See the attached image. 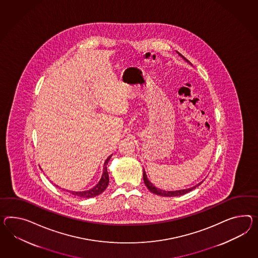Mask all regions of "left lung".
<instances>
[{"label": "left lung", "mask_w": 258, "mask_h": 258, "mask_svg": "<svg viewBox=\"0 0 258 258\" xmlns=\"http://www.w3.org/2000/svg\"><path fill=\"white\" fill-rule=\"evenodd\" d=\"M183 58H184V57H183ZM143 179H144V182H145V185L147 186V188L149 189V191H152V192L155 194V195L162 196V197H178V196H181V195H184V194L188 192V191H191V190H192V189H195L197 186H199V185L201 184V183H199V184L197 185V186H195V187H192V188H190V189L179 190V191H163V190H160L158 188L154 187V186L150 182V180L147 178V175H146L145 170H143Z\"/></svg>", "instance_id": "obj_1"}]
</instances>
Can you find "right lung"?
I'll list each match as a JSON object with an SVG mask.
<instances>
[{
    "mask_svg": "<svg viewBox=\"0 0 258 258\" xmlns=\"http://www.w3.org/2000/svg\"><path fill=\"white\" fill-rule=\"evenodd\" d=\"M111 156H109L108 158L106 159L104 165V172L102 175V178L100 179L99 183L96 185L95 187H93V189L89 190V191H70L74 196H77L79 198H82V199H88V198H93L100 195L101 192L105 191L108 185V181H109V178H108V173H107V169H106V165L109 161Z\"/></svg>",
    "mask_w": 258,
    "mask_h": 258,
    "instance_id": "add662e5",
    "label": "right lung"
}]
</instances>
